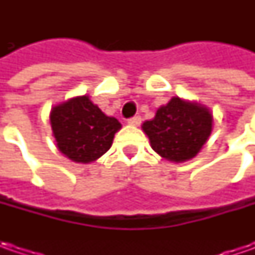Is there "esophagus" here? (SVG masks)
Listing matches in <instances>:
<instances>
[{
    "label": "esophagus",
    "mask_w": 255,
    "mask_h": 255,
    "mask_svg": "<svg viewBox=\"0 0 255 255\" xmlns=\"http://www.w3.org/2000/svg\"><path fill=\"white\" fill-rule=\"evenodd\" d=\"M129 125H132V126H139L140 123H142V119H140V116H134V118H130L129 121H128Z\"/></svg>",
    "instance_id": "esophagus-1"
}]
</instances>
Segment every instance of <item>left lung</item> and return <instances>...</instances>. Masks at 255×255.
Returning a JSON list of instances; mask_svg holds the SVG:
<instances>
[{
  "mask_svg": "<svg viewBox=\"0 0 255 255\" xmlns=\"http://www.w3.org/2000/svg\"><path fill=\"white\" fill-rule=\"evenodd\" d=\"M150 146L163 159L183 163L197 156L210 137L213 113L197 102L173 96L160 106L154 118L142 125Z\"/></svg>",
  "mask_w": 255,
  "mask_h": 255,
  "instance_id": "obj_1",
  "label": "left lung"
}]
</instances>
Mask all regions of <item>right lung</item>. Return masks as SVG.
Masks as SVG:
<instances>
[{
  "label": "right lung",
  "mask_w": 255,
  "mask_h": 255,
  "mask_svg": "<svg viewBox=\"0 0 255 255\" xmlns=\"http://www.w3.org/2000/svg\"><path fill=\"white\" fill-rule=\"evenodd\" d=\"M56 147L69 160L92 163L111 149L121 122L108 116L88 95L58 103L49 112Z\"/></svg>",
  "instance_id": "right-lung-1"
}]
</instances>
